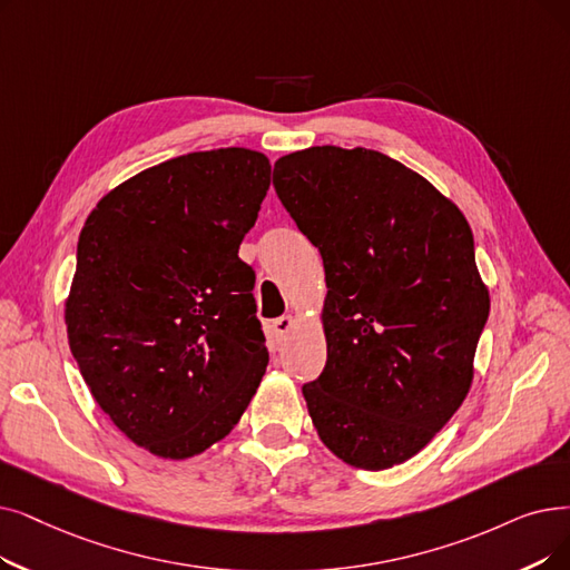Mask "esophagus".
<instances>
[{
	"label": "esophagus",
	"instance_id": "1",
	"mask_svg": "<svg viewBox=\"0 0 570 570\" xmlns=\"http://www.w3.org/2000/svg\"><path fill=\"white\" fill-rule=\"evenodd\" d=\"M293 326H295V316L293 314H284V316L272 321L269 328H272V335H275L277 340H284L293 331Z\"/></svg>",
	"mask_w": 570,
	"mask_h": 570
}]
</instances>
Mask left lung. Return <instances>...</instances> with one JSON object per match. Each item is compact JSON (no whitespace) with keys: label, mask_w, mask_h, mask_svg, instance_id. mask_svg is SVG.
Wrapping results in <instances>:
<instances>
[{"label":"left lung","mask_w":570,"mask_h":570,"mask_svg":"<svg viewBox=\"0 0 570 570\" xmlns=\"http://www.w3.org/2000/svg\"><path fill=\"white\" fill-rule=\"evenodd\" d=\"M282 205L324 258L326 367L303 386L326 448L386 470L461 407L489 316L461 209L370 148L312 146L275 163Z\"/></svg>","instance_id":"1"}]
</instances>
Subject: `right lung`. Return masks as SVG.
I'll use <instances>...</instances> for the list:
<instances>
[{"mask_svg": "<svg viewBox=\"0 0 570 570\" xmlns=\"http://www.w3.org/2000/svg\"><path fill=\"white\" fill-rule=\"evenodd\" d=\"M269 175L252 148L195 151L118 184L83 224L69 350L116 429L160 459L224 440L265 375L256 277L237 252Z\"/></svg>", "mask_w": 570, "mask_h": 570, "instance_id": "obj_1", "label": "right lung"}]
</instances>
